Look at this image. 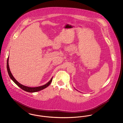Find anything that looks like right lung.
I'll use <instances>...</instances> for the list:
<instances>
[{
  "label": "right lung",
  "mask_w": 123,
  "mask_h": 123,
  "mask_svg": "<svg viewBox=\"0 0 123 123\" xmlns=\"http://www.w3.org/2000/svg\"><path fill=\"white\" fill-rule=\"evenodd\" d=\"M9 57L7 59V69L8 71V74L9 75V76L10 77V78H11L12 80L19 87L22 88L23 90H24L25 91H27L28 92H30V93H34V92H38L40 90H41L47 87L51 83V82L53 80V77L51 78V79L46 84H45V85H43L42 86H39V87H27L26 86L23 85L22 84H21V83H20L15 79V78H14V77L13 76V75H12V73L11 72V70L9 68Z\"/></svg>",
  "instance_id": "obj_1"
}]
</instances>
